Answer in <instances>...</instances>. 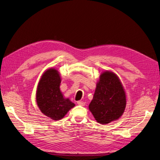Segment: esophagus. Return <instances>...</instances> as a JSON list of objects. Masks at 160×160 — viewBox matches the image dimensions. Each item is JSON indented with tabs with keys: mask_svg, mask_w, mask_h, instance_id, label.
Masks as SVG:
<instances>
[{
	"mask_svg": "<svg viewBox=\"0 0 160 160\" xmlns=\"http://www.w3.org/2000/svg\"><path fill=\"white\" fill-rule=\"evenodd\" d=\"M77 104L79 105H81V106H84V105H85V102H83V101H77Z\"/></svg>",
	"mask_w": 160,
	"mask_h": 160,
	"instance_id": "obj_1",
	"label": "esophagus"
}]
</instances>
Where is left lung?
Masks as SVG:
<instances>
[{"label":"left lung","mask_w":160,"mask_h":160,"mask_svg":"<svg viewBox=\"0 0 160 160\" xmlns=\"http://www.w3.org/2000/svg\"><path fill=\"white\" fill-rule=\"evenodd\" d=\"M125 107L126 95L119 77L113 72H103L89 105L95 120L101 124L113 122L123 115Z\"/></svg>","instance_id":"obj_1"}]
</instances>
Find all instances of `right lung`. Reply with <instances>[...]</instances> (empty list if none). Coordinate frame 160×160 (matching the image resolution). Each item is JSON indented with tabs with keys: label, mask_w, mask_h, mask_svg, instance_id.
<instances>
[{
	"label": "right lung",
	"mask_w": 160,
	"mask_h": 160,
	"mask_svg": "<svg viewBox=\"0 0 160 160\" xmlns=\"http://www.w3.org/2000/svg\"><path fill=\"white\" fill-rule=\"evenodd\" d=\"M61 82L59 71L47 69L41 77L36 93L37 103L41 112L55 121L63 118L75 105L69 99L64 98L60 90Z\"/></svg>",
	"instance_id": "right-lung-1"
}]
</instances>
